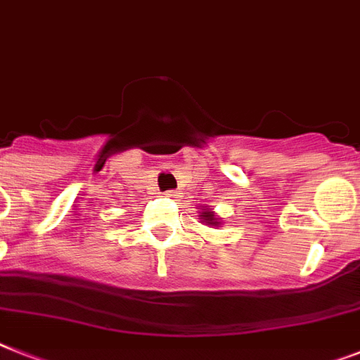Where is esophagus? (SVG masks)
Returning <instances> with one entry per match:
<instances>
[{"label":"esophagus","instance_id":"obj_1","mask_svg":"<svg viewBox=\"0 0 360 360\" xmlns=\"http://www.w3.org/2000/svg\"><path fill=\"white\" fill-rule=\"evenodd\" d=\"M165 197H171V198H176L178 197V191H174V189H169V191L163 193Z\"/></svg>","mask_w":360,"mask_h":360}]
</instances>
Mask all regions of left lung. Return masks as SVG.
<instances>
[{
	"label": "left lung",
	"mask_w": 360,
	"mask_h": 360,
	"mask_svg": "<svg viewBox=\"0 0 360 360\" xmlns=\"http://www.w3.org/2000/svg\"><path fill=\"white\" fill-rule=\"evenodd\" d=\"M200 217H207V221H213V219H215V217L212 215V212H204Z\"/></svg>",
	"instance_id": "obj_1"
}]
</instances>
